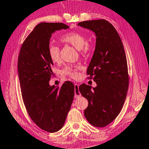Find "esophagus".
I'll use <instances>...</instances> for the list:
<instances>
[{
  "instance_id": "esophagus-1",
  "label": "esophagus",
  "mask_w": 149,
  "mask_h": 149,
  "mask_svg": "<svg viewBox=\"0 0 149 149\" xmlns=\"http://www.w3.org/2000/svg\"><path fill=\"white\" fill-rule=\"evenodd\" d=\"M75 86V97L77 98L78 97H80L81 96V93L79 92V85L75 84L74 85Z\"/></svg>"
}]
</instances>
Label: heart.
<instances>
[{"instance_id":"b5f03b06","label":"heart","mask_w":149,"mask_h":149,"mask_svg":"<svg viewBox=\"0 0 149 149\" xmlns=\"http://www.w3.org/2000/svg\"><path fill=\"white\" fill-rule=\"evenodd\" d=\"M86 37L83 33L79 32H70L62 35L60 41L63 42L70 44L79 50L81 54H87L90 50V45L86 41ZM48 54L52 62L58 63L60 61V48L56 45L50 44L48 47ZM80 65H76L74 66H66L62 70V74L69 76L73 79H76L79 76L78 70Z\"/></svg>"}]
</instances>
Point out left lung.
<instances>
[{
    "instance_id": "left-lung-1",
    "label": "left lung",
    "mask_w": 149,
    "mask_h": 149,
    "mask_svg": "<svg viewBox=\"0 0 149 149\" xmlns=\"http://www.w3.org/2000/svg\"><path fill=\"white\" fill-rule=\"evenodd\" d=\"M79 26L91 30L96 35L94 54L87 74L97 87L83 84L79 89L88 100L84 115L91 124L103 127L116 119L124 104L129 86L125 52L120 35L105 19L79 22Z\"/></svg>"
}]
</instances>
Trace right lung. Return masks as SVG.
Here are the masks:
<instances>
[{
    "mask_svg": "<svg viewBox=\"0 0 149 149\" xmlns=\"http://www.w3.org/2000/svg\"><path fill=\"white\" fill-rule=\"evenodd\" d=\"M63 23L37 25L22 44L17 70L22 99L28 114L41 129L56 132L64 125L71 108L75 87L65 81L60 88L50 86L53 62L48 54L52 34L68 29Z\"/></svg>",
    "mask_w": 149,
    "mask_h": 149,
    "instance_id": "1",
    "label": "right lung"
}]
</instances>
